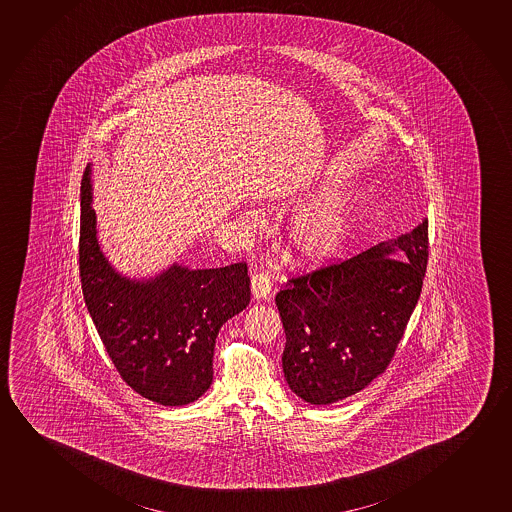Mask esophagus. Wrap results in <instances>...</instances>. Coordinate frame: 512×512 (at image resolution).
I'll use <instances>...</instances> for the list:
<instances>
[{"instance_id":"obj_1","label":"esophagus","mask_w":512,"mask_h":512,"mask_svg":"<svg viewBox=\"0 0 512 512\" xmlns=\"http://www.w3.org/2000/svg\"><path fill=\"white\" fill-rule=\"evenodd\" d=\"M271 294V276L266 271H255L252 275V296L255 301H262Z\"/></svg>"}]
</instances>
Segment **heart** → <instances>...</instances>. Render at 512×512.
Here are the masks:
<instances>
[{"instance_id": "obj_1", "label": "heart", "mask_w": 512, "mask_h": 512, "mask_svg": "<svg viewBox=\"0 0 512 512\" xmlns=\"http://www.w3.org/2000/svg\"><path fill=\"white\" fill-rule=\"evenodd\" d=\"M352 200L349 188L338 186L297 213L290 227V241L299 259L324 262L345 248L354 232Z\"/></svg>"}]
</instances>
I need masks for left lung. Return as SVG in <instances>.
Masks as SVG:
<instances>
[{"instance_id":"8db88e82","label":"left lung","mask_w":512,"mask_h":512,"mask_svg":"<svg viewBox=\"0 0 512 512\" xmlns=\"http://www.w3.org/2000/svg\"><path fill=\"white\" fill-rule=\"evenodd\" d=\"M426 264L424 218L407 234L289 280L276 306L292 393L312 405H331L384 373L421 296Z\"/></svg>"}]
</instances>
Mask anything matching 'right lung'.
I'll use <instances>...</instances> for the list:
<instances>
[{
	"mask_svg": "<svg viewBox=\"0 0 512 512\" xmlns=\"http://www.w3.org/2000/svg\"><path fill=\"white\" fill-rule=\"evenodd\" d=\"M91 165L81 183L82 294L105 350L135 393L165 407L199 400L213 382L220 327L250 303L245 262L190 269L174 262L151 278L116 271L98 245Z\"/></svg>",
	"mask_w": 512,
	"mask_h": 512,
	"instance_id": "right-lung-1",
	"label": "right lung"
}]
</instances>
